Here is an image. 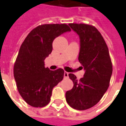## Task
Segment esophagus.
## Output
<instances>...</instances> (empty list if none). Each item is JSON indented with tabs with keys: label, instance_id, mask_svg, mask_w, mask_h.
Returning <instances> with one entry per match:
<instances>
[{
	"label": "esophagus",
	"instance_id": "obj_1",
	"mask_svg": "<svg viewBox=\"0 0 126 126\" xmlns=\"http://www.w3.org/2000/svg\"><path fill=\"white\" fill-rule=\"evenodd\" d=\"M69 77V73L67 71H64V78H67Z\"/></svg>",
	"mask_w": 126,
	"mask_h": 126
}]
</instances>
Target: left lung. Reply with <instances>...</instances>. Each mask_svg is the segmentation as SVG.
<instances>
[{
	"mask_svg": "<svg viewBox=\"0 0 126 126\" xmlns=\"http://www.w3.org/2000/svg\"><path fill=\"white\" fill-rule=\"evenodd\" d=\"M69 25L79 36L78 60L85 73L79 80L74 74H69L74 86L66 92V101L73 109L82 111L93 107L102 98L109 86L113 65L107 45L94 26L84 23Z\"/></svg>",
	"mask_w": 126,
	"mask_h": 126,
	"instance_id": "8db88e82",
	"label": "left lung"
}]
</instances>
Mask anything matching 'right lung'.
<instances>
[{"label": "right lung", "mask_w": 126, "mask_h": 126, "mask_svg": "<svg viewBox=\"0 0 126 126\" xmlns=\"http://www.w3.org/2000/svg\"><path fill=\"white\" fill-rule=\"evenodd\" d=\"M68 25L42 24L27 36L15 60L13 74L21 96L33 107H43L50 101L52 90L63 79L64 70L51 71L44 67V59L51 53L52 42L64 32Z\"/></svg>", "instance_id": "obj_1"}]
</instances>
